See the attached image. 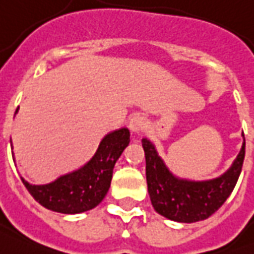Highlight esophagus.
I'll return each instance as SVG.
<instances>
[{
  "mask_svg": "<svg viewBox=\"0 0 254 254\" xmlns=\"http://www.w3.org/2000/svg\"><path fill=\"white\" fill-rule=\"evenodd\" d=\"M145 127H146V121L142 115L136 114L129 119V129H131L132 132L140 133L141 131H144Z\"/></svg>",
  "mask_w": 254,
  "mask_h": 254,
  "instance_id": "1",
  "label": "esophagus"
}]
</instances>
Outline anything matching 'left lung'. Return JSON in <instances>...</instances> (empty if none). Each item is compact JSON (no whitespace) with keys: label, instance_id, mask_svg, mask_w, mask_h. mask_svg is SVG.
<instances>
[{"label":"left lung","instance_id":"1","mask_svg":"<svg viewBox=\"0 0 254 254\" xmlns=\"http://www.w3.org/2000/svg\"><path fill=\"white\" fill-rule=\"evenodd\" d=\"M244 136V135H243ZM145 152L146 183L153 207L171 221L192 223L214 214L231 194L242 173L245 140L242 150L227 173L206 182L178 179L170 173L149 140L142 139Z\"/></svg>","mask_w":254,"mask_h":254}]
</instances>
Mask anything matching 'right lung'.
Returning a JSON list of instances; mask_svg holds the SVG:
<instances>
[{
	"label": "right lung",
	"instance_id": "1",
	"mask_svg": "<svg viewBox=\"0 0 254 254\" xmlns=\"http://www.w3.org/2000/svg\"><path fill=\"white\" fill-rule=\"evenodd\" d=\"M128 144L129 131L121 128L105 136L93 158L77 171L45 186H32L24 179L22 182L31 196L49 210L64 214L91 210L108 193L115 162Z\"/></svg>",
	"mask_w": 254,
	"mask_h": 254
}]
</instances>
